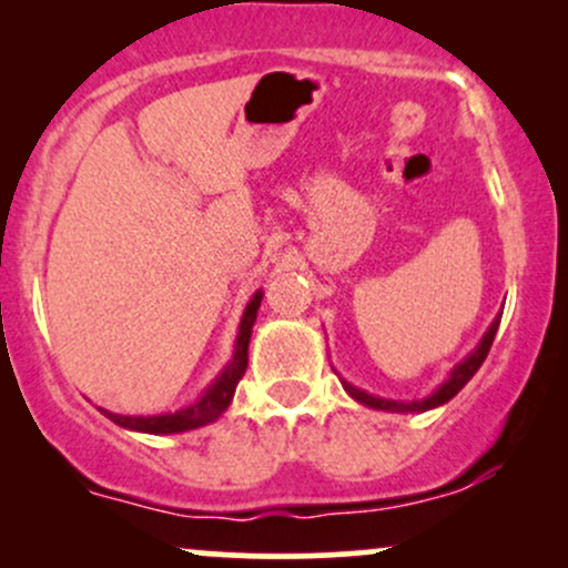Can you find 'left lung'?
<instances>
[{
	"label": "left lung",
	"mask_w": 568,
	"mask_h": 568,
	"mask_svg": "<svg viewBox=\"0 0 568 568\" xmlns=\"http://www.w3.org/2000/svg\"><path fill=\"white\" fill-rule=\"evenodd\" d=\"M497 328H499V317L491 323V328H488V334H486L484 338H480V344H478V347H475L473 355L467 357V361H462L459 366H456V368L452 371V376H448V379L443 382L440 387L435 389L433 395L425 397V400H410V403H403V400H384V397H374V395L363 393V389L352 387V384H347V382H342V384H344V389H347V393H349L352 397H355L357 403H363V406H368V408H379V410H427V408H435V406H440V403L452 400V397H454L456 393H459V389L465 387L467 382L473 379L475 371L484 366L488 349H491V344H494V336H497Z\"/></svg>",
	"instance_id": "left-lung-1"
}]
</instances>
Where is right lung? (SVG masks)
Wrapping results in <instances>:
<instances>
[{
    "label": "right lung",
    "instance_id": "right-lung-1",
    "mask_svg": "<svg viewBox=\"0 0 568 568\" xmlns=\"http://www.w3.org/2000/svg\"><path fill=\"white\" fill-rule=\"evenodd\" d=\"M258 306H262V291H258L256 296L251 298V304H247L243 323H240V336H237V344H234L232 363L226 366L224 374L207 387V393L202 395L194 406L175 410V414H162V416H122V414H112V410L101 408L103 414H106L114 425L139 429V433H152V435L186 433V429L216 422L219 416L230 408L234 389H237V384L243 379L247 368V342H251V331H253V323H256Z\"/></svg>",
    "mask_w": 568,
    "mask_h": 568
}]
</instances>
